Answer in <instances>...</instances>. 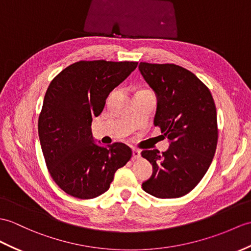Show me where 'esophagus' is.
<instances>
[{
	"label": "esophagus",
	"instance_id": "34e87169",
	"mask_svg": "<svg viewBox=\"0 0 251 251\" xmlns=\"http://www.w3.org/2000/svg\"><path fill=\"white\" fill-rule=\"evenodd\" d=\"M132 157H133V159L141 158V153H140V151H139V150H136V149H133V150H132Z\"/></svg>",
	"mask_w": 251,
	"mask_h": 251
}]
</instances>
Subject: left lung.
Here are the masks:
<instances>
[{
  "instance_id": "1",
  "label": "left lung",
  "mask_w": 251,
  "mask_h": 251,
  "mask_svg": "<svg viewBox=\"0 0 251 251\" xmlns=\"http://www.w3.org/2000/svg\"><path fill=\"white\" fill-rule=\"evenodd\" d=\"M139 69L157 96L154 125L170 140L166 152L142 151L153 166L142 188L160 199L183 197L199 184L216 152V106L208 87L186 68L141 62Z\"/></svg>"
}]
</instances>
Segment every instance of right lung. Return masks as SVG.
<instances>
[{
	"label": "right lung",
	"mask_w": 251,
	"mask_h": 251,
	"mask_svg": "<svg viewBox=\"0 0 251 251\" xmlns=\"http://www.w3.org/2000/svg\"><path fill=\"white\" fill-rule=\"evenodd\" d=\"M138 62L79 61L54 77L38 118V136L52 179L67 195L94 199L106 192L118 169L131 158V149L115 142H93L91 124L102 112L114 87Z\"/></svg>",
	"instance_id": "1"
}]
</instances>
